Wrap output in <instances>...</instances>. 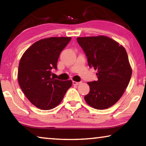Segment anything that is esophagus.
Returning <instances> with one entry per match:
<instances>
[{
	"label": "esophagus",
	"instance_id": "1",
	"mask_svg": "<svg viewBox=\"0 0 146 146\" xmlns=\"http://www.w3.org/2000/svg\"><path fill=\"white\" fill-rule=\"evenodd\" d=\"M81 84V82H75V81H73V84L75 86H77Z\"/></svg>",
	"mask_w": 146,
	"mask_h": 146
}]
</instances>
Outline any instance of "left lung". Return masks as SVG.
<instances>
[{"instance_id": "8db88e82", "label": "left lung", "mask_w": 146, "mask_h": 146, "mask_svg": "<svg viewBox=\"0 0 146 146\" xmlns=\"http://www.w3.org/2000/svg\"><path fill=\"white\" fill-rule=\"evenodd\" d=\"M88 58V65L97 70L98 80L89 82L86 103L97 110L111 107L122 97L132 75L124 47L107 36L78 37Z\"/></svg>"}]
</instances>
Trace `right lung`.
Returning <instances> with one entry per match:
<instances>
[{"instance_id": "1", "label": "right lung", "mask_w": 146, "mask_h": 146, "mask_svg": "<svg viewBox=\"0 0 146 146\" xmlns=\"http://www.w3.org/2000/svg\"><path fill=\"white\" fill-rule=\"evenodd\" d=\"M71 37H49L36 41L26 49L19 62L18 80L32 104L42 110L56 107L72 86V81L51 77L63 49Z\"/></svg>"}]
</instances>
